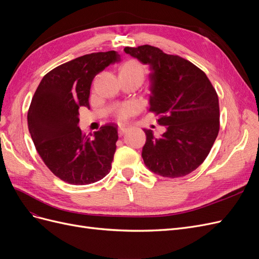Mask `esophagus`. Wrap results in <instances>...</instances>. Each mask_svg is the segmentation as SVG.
Instances as JSON below:
<instances>
[{"label":"esophagus","instance_id":"esophagus-1","mask_svg":"<svg viewBox=\"0 0 259 259\" xmlns=\"http://www.w3.org/2000/svg\"><path fill=\"white\" fill-rule=\"evenodd\" d=\"M130 130V126L128 125H120V127H119V134L120 135H123V134H125V133H126L127 131Z\"/></svg>","mask_w":259,"mask_h":259}]
</instances>
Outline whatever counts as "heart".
<instances>
[{"mask_svg":"<svg viewBox=\"0 0 259 259\" xmlns=\"http://www.w3.org/2000/svg\"><path fill=\"white\" fill-rule=\"evenodd\" d=\"M120 75H130V76H142L145 75V68L140 64V62L136 60H128L127 62L121 67L120 69ZM130 111L128 107H124L121 109L120 115L125 116Z\"/></svg>","mask_w":259,"mask_h":259,"instance_id":"b5f03b06","label":"heart"}]
</instances>
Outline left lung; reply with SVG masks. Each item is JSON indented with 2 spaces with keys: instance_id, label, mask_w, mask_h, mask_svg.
Listing matches in <instances>:
<instances>
[{
  "instance_id": "1",
  "label": "left lung",
  "mask_w": 259,
  "mask_h": 259,
  "mask_svg": "<svg viewBox=\"0 0 259 259\" xmlns=\"http://www.w3.org/2000/svg\"><path fill=\"white\" fill-rule=\"evenodd\" d=\"M124 52L148 65L149 111L165 127L161 136L144 130L145 165L163 177H182L206 159L219 131L218 96L206 74L190 61L143 45Z\"/></svg>"
}]
</instances>
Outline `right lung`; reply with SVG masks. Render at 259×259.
<instances>
[{
	"label": "right lung",
	"mask_w": 259,
	"mask_h": 259,
	"mask_svg": "<svg viewBox=\"0 0 259 259\" xmlns=\"http://www.w3.org/2000/svg\"><path fill=\"white\" fill-rule=\"evenodd\" d=\"M121 60L114 51L70 60L44 75L31 100L28 127L36 151L52 173L68 184L96 183L111 168L117 125L106 124L84 135L77 124L80 107L90 108L94 77Z\"/></svg>",
	"instance_id": "1"
}]
</instances>
